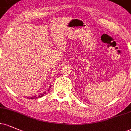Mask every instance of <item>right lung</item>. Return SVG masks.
<instances>
[{"label":"right lung","instance_id":"right-lung-1","mask_svg":"<svg viewBox=\"0 0 131 131\" xmlns=\"http://www.w3.org/2000/svg\"><path fill=\"white\" fill-rule=\"evenodd\" d=\"M51 86H50L49 88H48V90H47V91H44L43 93H40V94H38V95H35V96H31V97H28V98H30V99H37V98H40V97H42L43 96L45 95V94H47V91H49L50 89V88H51Z\"/></svg>","mask_w":131,"mask_h":131}]
</instances>
